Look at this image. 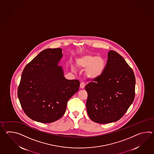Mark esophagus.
Listing matches in <instances>:
<instances>
[{
	"label": "esophagus",
	"instance_id": "obj_1",
	"mask_svg": "<svg viewBox=\"0 0 154 154\" xmlns=\"http://www.w3.org/2000/svg\"><path fill=\"white\" fill-rule=\"evenodd\" d=\"M85 87V83H84V82H81V83H80V88H82V89H83Z\"/></svg>",
	"mask_w": 154,
	"mask_h": 154
}]
</instances>
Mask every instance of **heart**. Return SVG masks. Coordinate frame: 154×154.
<instances>
[{
    "instance_id": "obj_1",
    "label": "heart",
    "mask_w": 154,
    "mask_h": 154,
    "mask_svg": "<svg viewBox=\"0 0 154 154\" xmlns=\"http://www.w3.org/2000/svg\"><path fill=\"white\" fill-rule=\"evenodd\" d=\"M77 68L85 69V75L87 79L93 80L102 75L106 66L104 58L95 55H86L76 60Z\"/></svg>"
}]
</instances>
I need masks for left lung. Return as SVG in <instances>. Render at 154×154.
Returning <instances> with one entry per match:
<instances>
[{"instance_id":"8db88e82","label":"left lung","mask_w":154,"mask_h":154,"mask_svg":"<svg viewBox=\"0 0 154 154\" xmlns=\"http://www.w3.org/2000/svg\"><path fill=\"white\" fill-rule=\"evenodd\" d=\"M102 75L85 85L87 113L96 123L118 121L126 113L135 98V77L122 56L111 50Z\"/></svg>"}]
</instances>
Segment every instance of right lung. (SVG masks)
Here are the masks:
<instances>
[{
    "instance_id": "add662e5",
    "label": "right lung",
    "mask_w": 154,
    "mask_h": 154,
    "mask_svg": "<svg viewBox=\"0 0 154 154\" xmlns=\"http://www.w3.org/2000/svg\"><path fill=\"white\" fill-rule=\"evenodd\" d=\"M62 56L61 48H47L24 68L17 96L24 112L33 120L50 123L59 119L79 91V80L67 79L58 66Z\"/></svg>"
}]
</instances>
